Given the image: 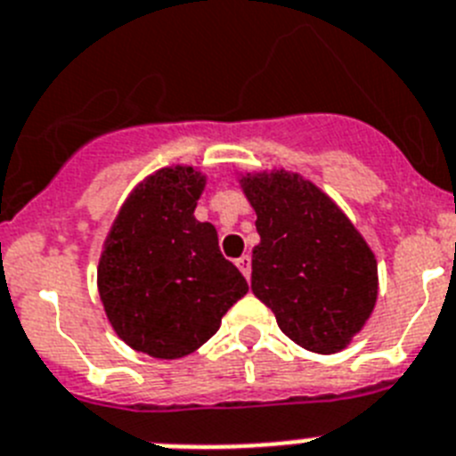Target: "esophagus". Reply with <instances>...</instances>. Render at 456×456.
I'll use <instances>...</instances> for the list:
<instances>
[{
  "label": "esophagus",
  "mask_w": 456,
  "mask_h": 456,
  "mask_svg": "<svg viewBox=\"0 0 456 456\" xmlns=\"http://www.w3.org/2000/svg\"><path fill=\"white\" fill-rule=\"evenodd\" d=\"M236 266L240 268V273H243L245 277H250V273H252V256L250 255L239 256V259H236Z\"/></svg>",
  "instance_id": "obj_1"
}]
</instances>
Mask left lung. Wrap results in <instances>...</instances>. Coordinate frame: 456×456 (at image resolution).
<instances>
[{
  "label": "left lung",
  "instance_id": "1",
  "mask_svg": "<svg viewBox=\"0 0 456 456\" xmlns=\"http://www.w3.org/2000/svg\"><path fill=\"white\" fill-rule=\"evenodd\" d=\"M256 211L252 294L280 330L314 354H338L376 303V259L335 201L298 174L243 179Z\"/></svg>",
  "mask_w": 456,
  "mask_h": 456
}]
</instances>
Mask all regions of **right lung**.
Returning a JSON list of instances; mask_svg holds the SVG:
<instances>
[{"mask_svg":"<svg viewBox=\"0 0 456 456\" xmlns=\"http://www.w3.org/2000/svg\"><path fill=\"white\" fill-rule=\"evenodd\" d=\"M204 176L165 167L134 188L112 224L98 266V291L117 335L134 351L174 360L213 338L248 294L240 271L195 206Z\"/></svg>","mask_w":456,"mask_h":456,"instance_id":"obj_1","label":"right lung"}]
</instances>
